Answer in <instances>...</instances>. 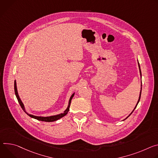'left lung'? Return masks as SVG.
<instances>
[{
	"label": "left lung",
	"mask_w": 158,
	"mask_h": 158,
	"mask_svg": "<svg viewBox=\"0 0 158 158\" xmlns=\"http://www.w3.org/2000/svg\"><path fill=\"white\" fill-rule=\"evenodd\" d=\"M138 66H139V72H140V75H141V78H142V77H141V76H142V75H141V68H140V65H139V61H138ZM141 91H142V81H141V91H140V94H139V99H138V101H137V103H136V106H135V107H134V110H132V112H131V114H129V115H128V116H127V117H126V118H125V119H126V118H128V117H129V116H130V115H131V114H132V112H133V111H134V110H135V108H136V107H137V104H138V103H139V100H140V98H141ZM125 119H124V120H125Z\"/></svg>",
	"instance_id": "1"
}]
</instances>
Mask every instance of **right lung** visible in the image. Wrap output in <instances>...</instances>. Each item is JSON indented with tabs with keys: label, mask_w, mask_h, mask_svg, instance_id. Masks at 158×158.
<instances>
[{
	"label": "right lung",
	"mask_w": 158,
	"mask_h": 158,
	"mask_svg": "<svg viewBox=\"0 0 158 158\" xmlns=\"http://www.w3.org/2000/svg\"><path fill=\"white\" fill-rule=\"evenodd\" d=\"M14 91H15V96L17 98V100H18L19 104L21 107H22L23 110L31 117L33 118H35V119H37L38 120H41V121H44V122H54V121H56L61 118H62L63 117H64V115H66L69 110V107H70V104H71V102H72V100L75 95V93H73L72 96L70 97L69 98V102H68V107L66 109V110L63 112V113H61L60 114H58V115H51V116H48V117H43V116H36V115H32V114H28L27 112L26 111V109H25V106L24 103H23V102L21 101L19 96V94H18V92H17V84H16V81L15 80L14 81Z\"/></svg>",
	"instance_id": "1"
}]
</instances>
